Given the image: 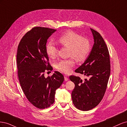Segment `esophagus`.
Wrapping results in <instances>:
<instances>
[{"label": "esophagus", "instance_id": "34e87169", "mask_svg": "<svg viewBox=\"0 0 127 127\" xmlns=\"http://www.w3.org/2000/svg\"><path fill=\"white\" fill-rule=\"evenodd\" d=\"M64 77L65 81H67V80H68V77H67V75H64Z\"/></svg>", "mask_w": 127, "mask_h": 127}]
</instances>
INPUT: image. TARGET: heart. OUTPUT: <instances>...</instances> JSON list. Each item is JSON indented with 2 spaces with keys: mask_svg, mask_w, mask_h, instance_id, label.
Here are the masks:
<instances>
[{
  "mask_svg": "<svg viewBox=\"0 0 127 127\" xmlns=\"http://www.w3.org/2000/svg\"><path fill=\"white\" fill-rule=\"evenodd\" d=\"M58 42L64 47L69 49V55L74 57L78 61H84L90 52L91 45L89 41L73 31H69L64 33L59 38ZM45 50L47 55L51 58H54L57 56V48L52 41H49L46 45ZM75 63L73 58L61 60L56 64V68L66 74L70 71Z\"/></svg>",
  "mask_w": 127,
  "mask_h": 127,
  "instance_id": "obj_1",
  "label": "heart"
}]
</instances>
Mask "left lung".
<instances>
[{"mask_svg": "<svg viewBox=\"0 0 127 127\" xmlns=\"http://www.w3.org/2000/svg\"><path fill=\"white\" fill-rule=\"evenodd\" d=\"M94 45L87 59L75 72L85 76L80 79L70 76L69 78L75 87L71 93L73 104L82 111L94 108L100 103L106 89L110 75V61L108 49L98 32L90 29Z\"/></svg>", "mask_w": 127, "mask_h": 127, "instance_id": "left-lung-1", "label": "left lung"}]
</instances>
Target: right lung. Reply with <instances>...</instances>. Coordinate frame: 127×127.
<instances>
[{"label": "right lung", "mask_w": 127, "mask_h": 127, "mask_svg": "<svg viewBox=\"0 0 127 127\" xmlns=\"http://www.w3.org/2000/svg\"><path fill=\"white\" fill-rule=\"evenodd\" d=\"M56 30L35 27L22 37L18 46L17 66L21 87L30 102L37 108H47L54 103L56 91L64 80L59 71L45 78L51 70L45 50L47 40Z\"/></svg>", "instance_id": "1"}]
</instances>
